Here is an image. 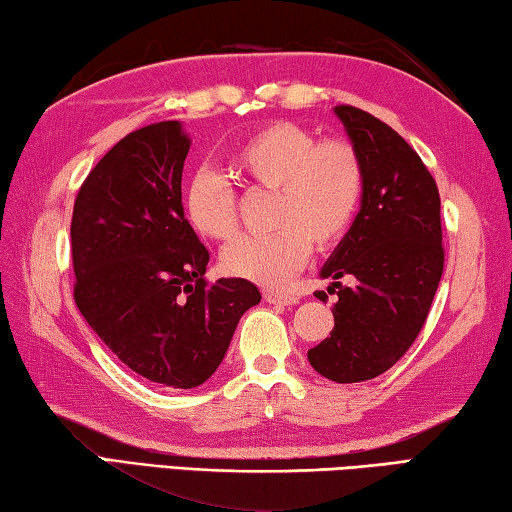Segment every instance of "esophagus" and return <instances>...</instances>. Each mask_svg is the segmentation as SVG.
<instances>
[{"label":"esophagus","mask_w":512,"mask_h":512,"mask_svg":"<svg viewBox=\"0 0 512 512\" xmlns=\"http://www.w3.org/2000/svg\"><path fill=\"white\" fill-rule=\"evenodd\" d=\"M263 297L267 304H276V306H297L299 304V295L290 290H265Z\"/></svg>","instance_id":"esophagus-1"}]
</instances>
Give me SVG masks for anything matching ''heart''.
Instances as JSON below:
<instances>
[{
    "instance_id": "heart-1",
    "label": "heart",
    "mask_w": 512,
    "mask_h": 512,
    "mask_svg": "<svg viewBox=\"0 0 512 512\" xmlns=\"http://www.w3.org/2000/svg\"><path fill=\"white\" fill-rule=\"evenodd\" d=\"M231 167L251 188L274 192L272 233L233 240L222 270L265 288H279L304 265L311 242L329 249L345 236L363 199L365 172L356 147L317 142L295 122H272L233 149ZM183 213L206 240H229L238 229L236 190L222 174L199 170L183 188Z\"/></svg>"
}]
</instances>
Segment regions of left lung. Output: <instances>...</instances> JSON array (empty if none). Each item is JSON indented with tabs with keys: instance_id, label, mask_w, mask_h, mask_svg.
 Returning <instances> with one entry per match:
<instances>
[{
	"instance_id": "obj_1",
	"label": "left lung",
	"mask_w": 512,
	"mask_h": 512,
	"mask_svg": "<svg viewBox=\"0 0 512 512\" xmlns=\"http://www.w3.org/2000/svg\"><path fill=\"white\" fill-rule=\"evenodd\" d=\"M363 163L360 211L320 276L338 288L331 338L308 349L315 372L335 383L390 370L422 331L438 290L445 249L438 186L413 147L354 106H335ZM342 275L355 279L342 287Z\"/></svg>"
}]
</instances>
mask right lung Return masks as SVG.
Returning <instances> with one entry per match:
<instances>
[{
	"instance_id": "add662e5",
	"label": "right lung",
	"mask_w": 512,
	"mask_h": 512,
	"mask_svg": "<svg viewBox=\"0 0 512 512\" xmlns=\"http://www.w3.org/2000/svg\"><path fill=\"white\" fill-rule=\"evenodd\" d=\"M183 124L124 136L74 201V301L90 329L142 379L197 388L220 367L261 292L245 279L204 281L208 249L181 204L190 152Z\"/></svg>"
}]
</instances>
